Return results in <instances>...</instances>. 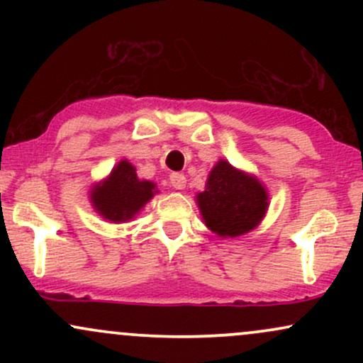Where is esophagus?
<instances>
[{"mask_svg":"<svg viewBox=\"0 0 363 363\" xmlns=\"http://www.w3.org/2000/svg\"><path fill=\"white\" fill-rule=\"evenodd\" d=\"M186 181L187 179L184 174H179V172L170 174V186H172L174 189H184Z\"/></svg>","mask_w":363,"mask_h":363,"instance_id":"obj_1","label":"esophagus"}]
</instances>
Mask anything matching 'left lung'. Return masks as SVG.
<instances>
[{"label": "left lung", "mask_w": 363, "mask_h": 363, "mask_svg": "<svg viewBox=\"0 0 363 363\" xmlns=\"http://www.w3.org/2000/svg\"><path fill=\"white\" fill-rule=\"evenodd\" d=\"M268 191L254 176L216 162L206 189L196 194L205 225L220 237H239L261 223L268 210Z\"/></svg>", "instance_id": "left-lung-1"}]
</instances>
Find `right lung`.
Segmentation results:
<instances>
[{
  "mask_svg": "<svg viewBox=\"0 0 363 363\" xmlns=\"http://www.w3.org/2000/svg\"><path fill=\"white\" fill-rule=\"evenodd\" d=\"M155 193L152 181H141L136 169L128 160H121L109 176L91 187L90 201L102 218L121 223L135 218Z\"/></svg>",
  "mask_w": 363,
  "mask_h": 363,
  "instance_id": "right-lung-1",
  "label": "right lung"
}]
</instances>
